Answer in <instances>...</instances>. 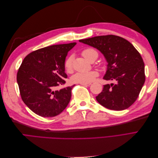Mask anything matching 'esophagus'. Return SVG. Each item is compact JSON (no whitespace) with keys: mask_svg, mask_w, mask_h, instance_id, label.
<instances>
[{"mask_svg":"<svg viewBox=\"0 0 158 158\" xmlns=\"http://www.w3.org/2000/svg\"><path fill=\"white\" fill-rule=\"evenodd\" d=\"M81 85H84V86H89V85H91V83H86V84H80Z\"/></svg>","mask_w":158,"mask_h":158,"instance_id":"obj_1","label":"esophagus"}]
</instances>
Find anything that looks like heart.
Here are the masks:
<instances>
[{
	"label": "heart",
	"mask_w": 158,
	"mask_h": 158,
	"mask_svg": "<svg viewBox=\"0 0 158 158\" xmlns=\"http://www.w3.org/2000/svg\"><path fill=\"white\" fill-rule=\"evenodd\" d=\"M82 55L87 60L92 61L95 58L98 57V52L92 48H86L82 51ZM73 57L72 56H69L64 61V69L67 73H70L73 70ZM98 75L96 70H91L85 73H77L74 74L71 77V81L73 83L86 84L89 83L94 80V78Z\"/></svg>",
	"instance_id": "1"
}]
</instances>
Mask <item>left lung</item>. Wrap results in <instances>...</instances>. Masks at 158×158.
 <instances>
[{"label": "left lung", "mask_w": 158, "mask_h": 158, "mask_svg": "<svg viewBox=\"0 0 158 158\" xmlns=\"http://www.w3.org/2000/svg\"><path fill=\"white\" fill-rule=\"evenodd\" d=\"M80 42L98 49L107 61L103 79L115 84L103 85L96 96L103 107L115 111L126 109L136 102L144 84V63L140 54L130 42L114 35H100Z\"/></svg>", "instance_id": "obj_1"}]
</instances>
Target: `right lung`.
I'll return each instance as SVG.
<instances>
[{
    "label": "right lung",
    "instance_id": "obj_1",
    "mask_svg": "<svg viewBox=\"0 0 158 158\" xmlns=\"http://www.w3.org/2000/svg\"><path fill=\"white\" fill-rule=\"evenodd\" d=\"M76 44L46 47L30 52L23 60L17 73L20 94L23 103L38 115H58L70 102L74 85L56 88L66 83L65 59Z\"/></svg>",
    "mask_w": 158,
    "mask_h": 158
}]
</instances>
